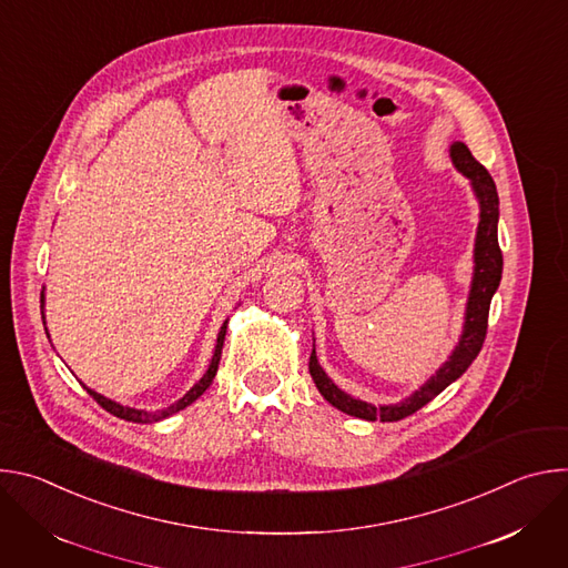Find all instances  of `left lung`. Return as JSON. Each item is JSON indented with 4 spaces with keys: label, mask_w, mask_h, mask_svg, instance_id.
<instances>
[{
    "label": "left lung",
    "mask_w": 568,
    "mask_h": 568,
    "mask_svg": "<svg viewBox=\"0 0 568 568\" xmlns=\"http://www.w3.org/2000/svg\"><path fill=\"white\" fill-rule=\"evenodd\" d=\"M452 161L454 166L471 182L474 193L480 204V222L476 231V247H474V278L465 312V326L460 342L456 351L452 353L449 362L443 364V368L412 397H407L399 404H388V407H373L368 402L355 399L339 390L333 379L323 373L318 366L316 353L312 348L310 355V375L318 388V393L326 397L333 407L339 412L362 418V420H379V423H395L416 414L423 409L427 402H432L438 393H443L454 379H458L469 364L476 359V355L483 348L485 335H488V314H490V301L499 287L501 272H504V256L499 247L497 235V222H499V195L493 175L483 164L471 156L469 148L460 141L452 145Z\"/></svg>",
    "instance_id": "8db88e82"
}]
</instances>
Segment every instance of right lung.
Here are the masks:
<instances>
[{
  "instance_id": "1",
  "label": "right lung",
  "mask_w": 568,
  "mask_h": 568,
  "mask_svg": "<svg viewBox=\"0 0 568 568\" xmlns=\"http://www.w3.org/2000/svg\"><path fill=\"white\" fill-rule=\"evenodd\" d=\"M226 323L229 321H224V326L220 328V335H217V344H215V353H213V359H211V364H209V371L204 373V377L182 397V399H178L175 404H171L169 409H161V412H139V409H130V407H123V404H116V402H112V399H108V397H103L101 393H97V390H92V388H88V393L101 404V407L105 409V412H110L112 416H116V418H121V420H128V423H141V425H145V423H156V420H164V418H169V416H173V414H178L180 409H184V407H189L191 402H195L209 386H211V382H213V377H215V373H217V364H220V357H222V346H224V335H226ZM47 331V328H44Z\"/></svg>"
}]
</instances>
